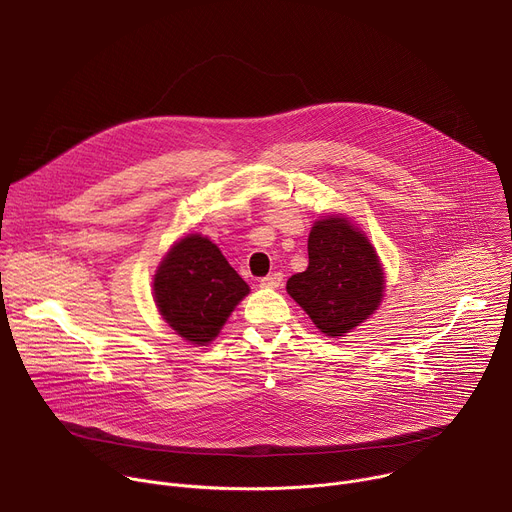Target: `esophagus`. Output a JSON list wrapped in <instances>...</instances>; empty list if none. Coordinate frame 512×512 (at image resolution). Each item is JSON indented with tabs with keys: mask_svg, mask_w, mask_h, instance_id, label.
Wrapping results in <instances>:
<instances>
[{
	"mask_svg": "<svg viewBox=\"0 0 512 512\" xmlns=\"http://www.w3.org/2000/svg\"><path fill=\"white\" fill-rule=\"evenodd\" d=\"M283 283V275L281 273H271L267 277L261 279V285L263 287H279Z\"/></svg>",
	"mask_w": 512,
	"mask_h": 512,
	"instance_id": "obj_1",
	"label": "esophagus"
}]
</instances>
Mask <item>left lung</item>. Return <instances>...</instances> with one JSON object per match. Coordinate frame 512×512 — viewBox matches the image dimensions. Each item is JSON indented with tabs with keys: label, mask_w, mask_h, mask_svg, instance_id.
<instances>
[{
	"label": "left lung",
	"mask_w": 512,
	"mask_h": 512,
	"mask_svg": "<svg viewBox=\"0 0 512 512\" xmlns=\"http://www.w3.org/2000/svg\"><path fill=\"white\" fill-rule=\"evenodd\" d=\"M308 269L287 279V294L330 336H346L369 320L385 296L377 249L348 216L326 214L308 237Z\"/></svg>",
	"instance_id": "8db88e82"
}]
</instances>
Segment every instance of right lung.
<instances>
[{
  "instance_id": "obj_1",
  "label": "right lung",
  "mask_w": 512,
  "mask_h": 512,
  "mask_svg": "<svg viewBox=\"0 0 512 512\" xmlns=\"http://www.w3.org/2000/svg\"><path fill=\"white\" fill-rule=\"evenodd\" d=\"M249 285L208 237L176 241L154 275V302L168 326L186 342L206 346L223 330Z\"/></svg>"
}]
</instances>
